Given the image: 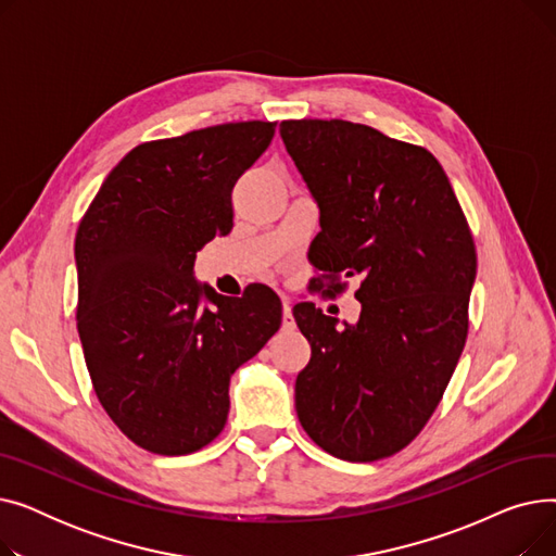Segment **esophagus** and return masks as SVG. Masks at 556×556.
<instances>
[{
  "label": "esophagus",
  "mask_w": 556,
  "mask_h": 556,
  "mask_svg": "<svg viewBox=\"0 0 556 556\" xmlns=\"http://www.w3.org/2000/svg\"><path fill=\"white\" fill-rule=\"evenodd\" d=\"M281 327L288 331V329H295V317H293V306H290V302L283 298L281 302Z\"/></svg>",
  "instance_id": "34e87169"
}]
</instances>
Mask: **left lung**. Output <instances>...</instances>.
I'll use <instances>...</instances> for the list:
<instances>
[{
    "mask_svg": "<svg viewBox=\"0 0 556 556\" xmlns=\"http://www.w3.org/2000/svg\"><path fill=\"white\" fill-rule=\"evenodd\" d=\"M319 227L311 250L323 277H358L361 317L311 302L293 308L311 342L295 407L311 440L349 462L410 444L440 405L469 333L478 254L442 164L421 146L342 119L279 126Z\"/></svg>",
    "mask_w": 556,
    "mask_h": 556,
    "instance_id": "obj_1",
    "label": "left lung"
}]
</instances>
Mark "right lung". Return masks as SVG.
<instances>
[{
    "instance_id": "1",
    "label": "right lung",
    "mask_w": 556,
    "mask_h": 556,
    "mask_svg": "<svg viewBox=\"0 0 556 556\" xmlns=\"http://www.w3.org/2000/svg\"><path fill=\"white\" fill-rule=\"evenodd\" d=\"M275 126L220 124L135 146L78 225L85 365L108 417L143 451L187 455L214 442L231 374L281 325L268 286L223 298L193 279L195 252L229 233L231 189Z\"/></svg>"
}]
</instances>
